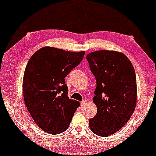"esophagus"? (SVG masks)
I'll return each mask as SVG.
<instances>
[{"mask_svg":"<svg viewBox=\"0 0 156 156\" xmlns=\"http://www.w3.org/2000/svg\"><path fill=\"white\" fill-rule=\"evenodd\" d=\"M86 104H87L86 100H83V101L81 102V105H82V106H85V105H86Z\"/></svg>","mask_w":156,"mask_h":156,"instance_id":"obj_1","label":"esophagus"}]
</instances>
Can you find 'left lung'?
<instances>
[{
    "instance_id": "obj_1",
    "label": "left lung",
    "mask_w": 156,
    "mask_h": 156,
    "mask_svg": "<svg viewBox=\"0 0 156 156\" xmlns=\"http://www.w3.org/2000/svg\"><path fill=\"white\" fill-rule=\"evenodd\" d=\"M97 87L93 101L97 107L89 121L96 135L106 137L119 131L135 110L136 77L131 61L123 53L99 50L87 55Z\"/></svg>"
}]
</instances>
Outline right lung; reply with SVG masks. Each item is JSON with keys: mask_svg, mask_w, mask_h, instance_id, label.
Returning <instances> with one entry per match:
<instances>
[{"mask_svg": "<svg viewBox=\"0 0 156 156\" xmlns=\"http://www.w3.org/2000/svg\"><path fill=\"white\" fill-rule=\"evenodd\" d=\"M84 55V51L44 47L27 64L23 82L25 104L36 124L47 133L55 135L65 131L80 106L68 97L65 78Z\"/></svg>", "mask_w": 156, "mask_h": 156, "instance_id": "obj_1", "label": "right lung"}]
</instances>
